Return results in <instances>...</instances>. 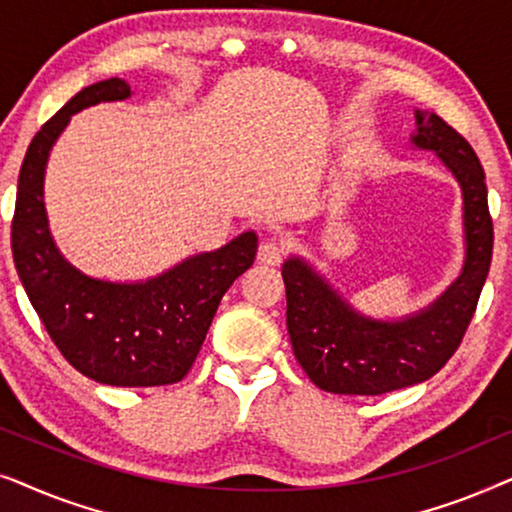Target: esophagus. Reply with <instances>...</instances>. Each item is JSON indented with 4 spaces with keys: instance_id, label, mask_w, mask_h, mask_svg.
I'll return each mask as SVG.
<instances>
[{
    "instance_id": "34e87169",
    "label": "esophagus",
    "mask_w": 512,
    "mask_h": 512,
    "mask_svg": "<svg viewBox=\"0 0 512 512\" xmlns=\"http://www.w3.org/2000/svg\"><path fill=\"white\" fill-rule=\"evenodd\" d=\"M284 258V247L275 240H263L258 247V261L265 265H279Z\"/></svg>"
}]
</instances>
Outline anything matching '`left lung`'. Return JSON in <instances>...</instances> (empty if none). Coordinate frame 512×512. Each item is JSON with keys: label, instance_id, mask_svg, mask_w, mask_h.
Instances as JSON below:
<instances>
[{"label": "left lung", "instance_id": "8db88e82", "mask_svg": "<svg viewBox=\"0 0 512 512\" xmlns=\"http://www.w3.org/2000/svg\"><path fill=\"white\" fill-rule=\"evenodd\" d=\"M415 121L412 144L436 151L461 186L464 268L426 310L380 321L356 312L303 258L284 261L286 328L293 354L307 377L331 394L380 396L429 380L457 352L485 286L494 247L485 170L471 144L443 118L417 109Z\"/></svg>", "mask_w": 512, "mask_h": 512}]
</instances>
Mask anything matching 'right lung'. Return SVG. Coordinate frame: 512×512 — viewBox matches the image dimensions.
<instances>
[{
	"instance_id": "1",
	"label": "right lung",
	"mask_w": 512,
	"mask_h": 512,
	"mask_svg": "<svg viewBox=\"0 0 512 512\" xmlns=\"http://www.w3.org/2000/svg\"><path fill=\"white\" fill-rule=\"evenodd\" d=\"M128 97L123 79L93 83L34 135L20 167L11 249L41 324L81 375L111 387H163L191 370L223 293L254 263L258 237L249 230L137 284L88 277L60 254L44 207L48 153L81 109Z\"/></svg>"
}]
</instances>
